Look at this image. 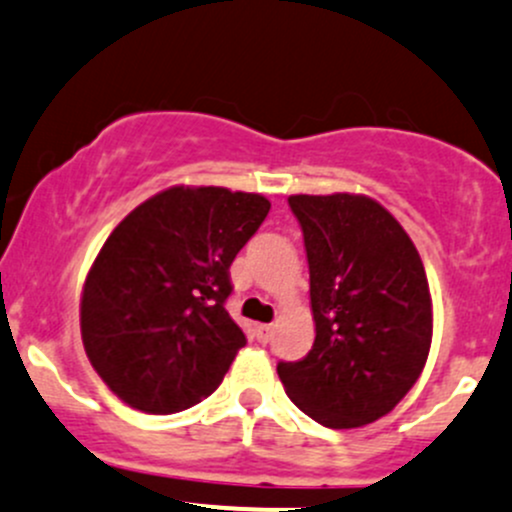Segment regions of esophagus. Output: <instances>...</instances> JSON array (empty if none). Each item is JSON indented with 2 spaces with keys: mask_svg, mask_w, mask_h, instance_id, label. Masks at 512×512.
<instances>
[{
  "mask_svg": "<svg viewBox=\"0 0 512 512\" xmlns=\"http://www.w3.org/2000/svg\"><path fill=\"white\" fill-rule=\"evenodd\" d=\"M272 331H274V328L270 324H260V326L255 328L257 341H260V343H270L272 341Z\"/></svg>",
  "mask_w": 512,
  "mask_h": 512,
  "instance_id": "obj_1",
  "label": "esophagus"
}]
</instances>
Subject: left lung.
Returning <instances> with one entry per match:
<instances>
[{
  "instance_id": "8db88e82",
  "label": "left lung",
  "mask_w": 512,
  "mask_h": 512,
  "mask_svg": "<svg viewBox=\"0 0 512 512\" xmlns=\"http://www.w3.org/2000/svg\"><path fill=\"white\" fill-rule=\"evenodd\" d=\"M304 233L316 338L279 363L289 400L331 429L387 414L417 383L432 343V297L402 225L368 196H289Z\"/></svg>"
}]
</instances>
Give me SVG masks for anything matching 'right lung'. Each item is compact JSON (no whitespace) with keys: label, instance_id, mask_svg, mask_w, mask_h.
<instances>
[{"label":"right lung","instance_id":"add662e5","mask_svg":"<svg viewBox=\"0 0 512 512\" xmlns=\"http://www.w3.org/2000/svg\"><path fill=\"white\" fill-rule=\"evenodd\" d=\"M270 213L260 193L174 186L117 225L90 267L80 333L134 410L174 414L223 383L247 343L230 319V265Z\"/></svg>","mask_w":512,"mask_h":512}]
</instances>
